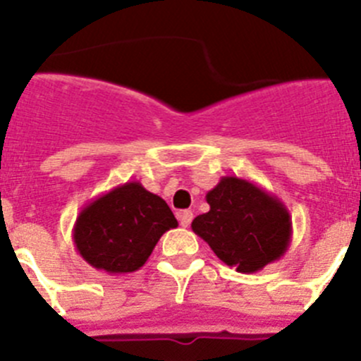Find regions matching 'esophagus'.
<instances>
[{"label":"esophagus","instance_id":"34e87169","mask_svg":"<svg viewBox=\"0 0 361 361\" xmlns=\"http://www.w3.org/2000/svg\"><path fill=\"white\" fill-rule=\"evenodd\" d=\"M178 220H180V226H183V228H188V226L191 224V220H193V212L186 209V212H183L178 215Z\"/></svg>","mask_w":361,"mask_h":361}]
</instances>
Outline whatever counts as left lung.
Returning <instances> with one entry per match:
<instances>
[{
  "mask_svg": "<svg viewBox=\"0 0 361 361\" xmlns=\"http://www.w3.org/2000/svg\"><path fill=\"white\" fill-rule=\"evenodd\" d=\"M206 200L209 212L195 216L191 229L224 264L257 273L288 251L291 215L279 197L245 178L222 177Z\"/></svg>",
  "mask_w": 361,
  "mask_h": 361,
  "instance_id": "obj_1",
  "label": "left lung"
}]
</instances>
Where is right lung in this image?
Returning a JSON list of instances; mask_svg holds the SVG:
<instances>
[{"instance_id": "1", "label": "right lung", "mask_w": 361, "mask_h": 361, "mask_svg": "<svg viewBox=\"0 0 361 361\" xmlns=\"http://www.w3.org/2000/svg\"><path fill=\"white\" fill-rule=\"evenodd\" d=\"M177 226L170 206L133 180L86 204L73 226V244L95 269L128 275L145 266L159 238Z\"/></svg>"}]
</instances>
